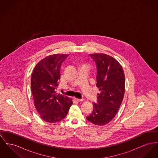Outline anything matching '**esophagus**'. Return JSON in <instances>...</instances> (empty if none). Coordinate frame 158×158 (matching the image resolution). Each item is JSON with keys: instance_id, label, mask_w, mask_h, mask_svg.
Returning <instances> with one entry per match:
<instances>
[{"instance_id": "obj_1", "label": "esophagus", "mask_w": 158, "mask_h": 158, "mask_svg": "<svg viewBox=\"0 0 158 158\" xmlns=\"http://www.w3.org/2000/svg\"><path fill=\"white\" fill-rule=\"evenodd\" d=\"M74 100L77 102H82L83 100L82 99H79V98H74Z\"/></svg>"}]
</instances>
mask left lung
Segmentation results:
<instances>
[{
  "mask_svg": "<svg viewBox=\"0 0 158 158\" xmlns=\"http://www.w3.org/2000/svg\"><path fill=\"white\" fill-rule=\"evenodd\" d=\"M89 56L97 67V84L100 93L92 113L86 116L89 122L104 125L114 118L125 93V74L121 64L110 56L93 54Z\"/></svg>",
  "mask_w": 158,
  "mask_h": 158,
  "instance_id": "8db88e82",
  "label": "left lung"
}]
</instances>
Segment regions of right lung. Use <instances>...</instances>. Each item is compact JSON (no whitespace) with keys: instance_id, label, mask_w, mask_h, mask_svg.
I'll return each instance as SVG.
<instances>
[{"instance_id":"right-lung-1","label":"right lung","mask_w":158,"mask_h":158,"mask_svg":"<svg viewBox=\"0 0 158 158\" xmlns=\"http://www.w3.org/2000/svg\"><path fill=\"white\" fill-rule=\"evenodd\" d=\"M69 55L54 54L40 60L35 66L31 78V90L35 106L46 122L62 121L67 116L73 102L69 97L57 94L60 69Z\"/></svg>"}]
</instances>
